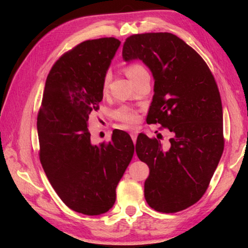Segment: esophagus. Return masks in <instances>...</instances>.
Instances as JSON below:
<instances>
[{
  "instance_id": "esophagus-1",
  "label": "esophagus",
  "mask_w": 248,
  "mask_h": 248,
  "mask_svg": "<svg viewBox=\"0 0 248 248\" xmlns=\"http://www.w3.org/2000/svg\"><path fill=\"white\" fill-rule=\"evenodd\" d=\"M130 136H131V139H132V141L134 142V143H136V141H137V137H138V131H131V132H130Z\"/></svg>"
}]
</instances>
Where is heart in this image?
Masks as SVG:
<instances>
[{"label":"heart","mask_w":248,"mask_h":248,"mask_svg":"<svg viewBox=\"0 0 248 248\" xmlns=\"http://www.w3.org/2000/svg\"><path fill=\"white\" fill-rule=\"evenodd\" d=\"M125 72H127V75L130 78V79L133 81L134 78L139 77L140 74L146 72V71L142 64L138 63V62H132V63H130L127 66ZM109 79H110V74L107 73L105 75L104 81H103L104 90L107 89ZM114 117L117 120L120 121V123H124L129 125L137 124L138 121H139V115H138V111L134 108L127 106V105H123V106H120L118 109H116L114 112Z\"/></svg>","instance_id":"heart-1"}]
</instances>
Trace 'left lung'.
I'll return each instance as SVG.
<instances>
[{"label":"left lung","instance_id":"left-lung-1","mask_svg":"<svg viewBox=\"0 0 248 248\" xmlns=\"http://www.w3.org/2000/svg\"><path fill=\"white\" fill-rule=\"evenodd\" d=\"M124 61L139 59L154 78L146 117L170 131L164 144L144 133L136 152L150 169L144 197L151 208L174 213L204 195L224 149L219 89L209 66L190 46L170 32H146L125 39Z\"/></svg>","mask_w":248,"mask_h":248}]
</instances>
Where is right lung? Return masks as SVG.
Here are the masks:
<instances>
[{
	"label": "right lung",
	"mask_w": 248,
	"mask_h": 248,
	"mask_svg": "<svg viewBox=\"0 0 248 248\" xmlns=\"http://www.w3.org/2000/svg\"><path fill=\"white\" fill-rule=\"evenodd\" d=\"M120 41L86 40L59 58L46 81L37 117L39 158L54 191L70 209L86 216L107 212L131 162L129 134L115 129L111 140L92 143L89 118L103 99V81Z\"/></svg>",
	"instance_id": "right-lung-1"
}]
</instances>
